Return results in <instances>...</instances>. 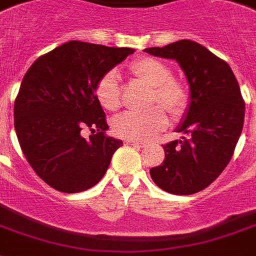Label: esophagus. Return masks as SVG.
<instances>
[{"label":"esophagus","instance_id":"1","mask_svg":"<svg viewBox=\"0 0 256 256\" xmlns=\"http://www.w3.org/2000/svg\"><path fill=\"white\" fill-rule=\"evenodd\" d=\"M124 142H126V145H128V144H130V145H134V146H140V148H144V146H145V145H146V144L144 142V141H137V140H128V138H126V140L124 141Z\"/></svg>","mask_w":256,"mask_h":256}]
</instances>
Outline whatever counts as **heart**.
<instances>
[{"instance_id": "b5f03b06", "label": "heart", "mask_w": 256, "mask_h": 256, "mask_svg": "<svg viewBox=\"0 0 256 256\" xmlns=\"http://www.w3.org/2000/svg\"><path fill=\"white\" fill-rule=\"evenodd\" d=\"M134 77L152 88L150 104L160 103L174 118L184 112L188 106V92L184 84L171 78V69L154 57H141L130 65ZM95 95L107 111L120 107L119 78L115 70L106 72L95 86ZM168 118L162 107H153L145 112H126L114 120V132L128 140L145 141L164 130Z\"/></svg>"}]
</instances>
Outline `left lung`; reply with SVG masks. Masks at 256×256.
I'll return each instance as SVG.
<instances>
[{
  "mask_svg": "<svg viewBox=\"0 0 256 256\" xmlns=\"http://www.w3.org/2000/svg\"><path fill=\"white\" fill-rule=\"evenodd\" d=\"M145 52L180 65L190 85V106L164 146L162 164L150 168L154 183L174 195H192L216 180L233 157L244 128V102L232 68L202 44L178 40Z\"/></svg>",
  "mask_w": 256,
  "mask_h": 256,
  "instance_id": "left-lung-1",
  "label": "left lung"
}]
</instances>
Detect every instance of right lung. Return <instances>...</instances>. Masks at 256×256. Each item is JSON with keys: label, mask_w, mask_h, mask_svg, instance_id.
Masks as SVG:
<instances>
[{"label": "right lung", "mask_w": 256, "mask_h": 256, "mask_svg": "<svg viewBox=\"0 0 256 256\" xmlns=\"http://www.w3.org/2000/svg\"><path fill=\"white\" fill-rule=\"evenodd\" d=\"M132 48L72 40L40 56L23 77L14 126L24 157L48 186L65 194L92 188L123 141L108 137L95 86ZM88 128V139L80 130Z\"/></svg>", "instance_id": "add662e5"}]
</instances>
